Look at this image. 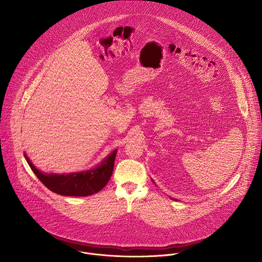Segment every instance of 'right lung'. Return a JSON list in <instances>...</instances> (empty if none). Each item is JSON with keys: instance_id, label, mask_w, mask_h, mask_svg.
I'll return each instance as SVG.
<instances>
[{"instance_id": "add662e5", "label": "right lung", "mask_w": 262, "mask_h": 262, "mask_svg": "<svg viewBox=\"0 0 262 262\" xmlns=\"http://www.w3.org/2000/svg\"><path fill=\"white\" fill-rule=\"evenodd\" d=\"M116 153L117 150H114L96 168L68 174L43 173L31 163L26 154L24 156L39 181L51 191L62 195L86 196L97 193L108 184L112 176Z\"/></svg>"}]
</instances>
